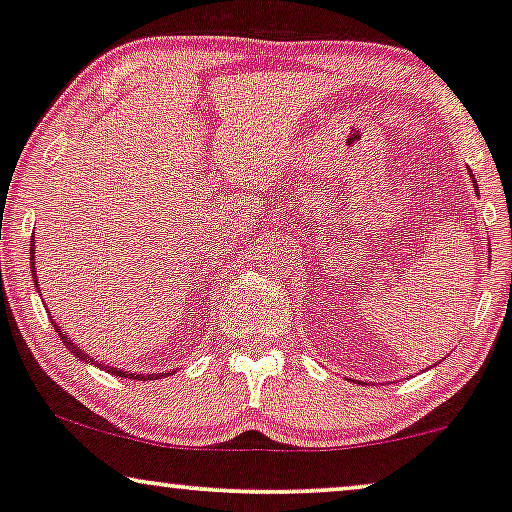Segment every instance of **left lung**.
<instances>
[{"mask_svg": "<svg viewBox=\"0 0 512 512\" xmlns=\"http://www.w3.org/2000/svg\"><path fill=\"white\" fill-rule=\"evenodd\" d=\"M470 177H472V174H470ZM472 186H475V191H480V189H477V181H475V177H472Z\"/></svg>", "mask_w": 512, "mask_h": 512, "instance_id": "left-lung-1", "label": "left lung"}]
</instances>
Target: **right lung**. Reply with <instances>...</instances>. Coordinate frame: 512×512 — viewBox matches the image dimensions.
<instances>
[{
	"label": "right lung",
	"mask_w": 512,
	"mask_h": 512,
	"mask_svg": "<svg viewBox=\"0 0 512 512\" xmlns=\"http://www.w3.org/2000/svg\"><path fill=\"white\" fill-rule=\"evenodd\" d=\"M30 276H32V281H35L37 293H40V281H37V274H35V241H32V238H30ZM49 319H51V326H54V331L61 335L63 345H66L70 352H73L75 357L82 361V364H94V366L103 368V371H108L111 375H120V378H129V380H155V378H163V375H170V373H129V371H122V368H113V366H106V364H96L94 357H89V354L84 352V349L77 347L75 342L68 338L66 331H61V326H58V323L54 321V316H51V312H49Z\"/></svg>",
	"instance_id": "right-lung-1"
}]
</instances>
